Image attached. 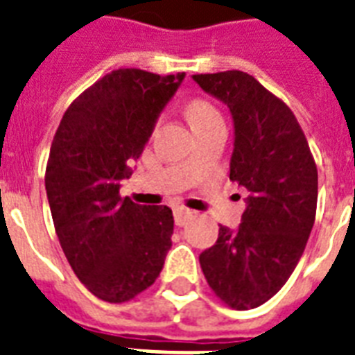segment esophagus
Returning a JSON list of instances; mask_svg holds the SVG:
<instances>
[{"label": "esophagus", "instance_id": "34e87169", "mask_svg": "<svg viewBox=\"0 0 355 355\" xmlns=\"http://www.w3.org/2000/svg\"><path fill=\"white\" fill-rule=\"evenodd\" d=\"M194 218V213L189 211L185 207H175L174 209V220H175V226H187L189 222Z\"/></svg>", "mask_w": 355, "mask_h": 355}]
</instances>
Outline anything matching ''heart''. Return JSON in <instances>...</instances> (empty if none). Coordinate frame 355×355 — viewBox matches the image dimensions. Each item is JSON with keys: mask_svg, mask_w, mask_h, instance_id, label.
Returning a JSON list of instances; mask_svg holds the SVG:
<instances>
[{"mask_svg": "<svg viewBox=\"0 0 355 355\" xmlns=\"http://www.w3.org/2000/svg\"><path fill=\"white\" fill-rule=\"evenodd\" d=\"M185 111L192 125H194V123L205 122L207 118L216 116V114H218V111H216L215 107L205 100H191L189 103H187Z\"/></svg>", "mask_w": 355, "mask_h": 355, "instance_id": "obj_1", "label": "heart"}]
</instances>
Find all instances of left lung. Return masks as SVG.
Wrapping results in <instances>:
<instances>
[{
    "instance_id": "1",
    "label": "left lung",
    "mask_w": 355,
    "mask_h": 355,
    "mask_svg": "<svg viewBox=\"0 0 355 355\" xmlns=\"http://www.w3.org/2000/svg\"><path fill=\"white\" fill-rule=\"evenodd\" d=\"M192 79L232 112L230 180L250 192L241 226H220L200 265L224 304L254 309L282 289L306 250L317 213V164L293 111L250 73Z\"/></svg>"
}]
</instances>
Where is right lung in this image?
<instances>
[{
    "label": "right lung",
    "mask_w": 355,
    "mask_h": 355,
    "mask_svg": "<svg viewBox=\"0 0 355 355\" xmlns=\"http://www.w3.org/2000/svg\"><path fill=\"white\" fill-rule=\"evenodd\" d=\"M183 79L112 70L66 109L53 137L46 192L55 232L76 276L100 300H131L163 270L172 209L122 198L120 183Z\"/></svg>",
    "instance_id": "add662e5"
}]
</instances>
